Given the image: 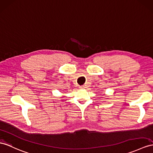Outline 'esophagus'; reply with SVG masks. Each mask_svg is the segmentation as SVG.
<instances>
[{"label":"esophagus","mask_w":153,"mask_h":153,"mask_svg":"<svg viewBox=\"0 0 153 153\" xmlns=\"http://www.w3.org/2000/svg\"><path fill=\"white\" fill-rule=\"evenodd\" d=\"M80 89H84V88H85V86H84V85H80V86L79 87Z\"/></svg>","instance_id":"34e87169"}]
</instances>
